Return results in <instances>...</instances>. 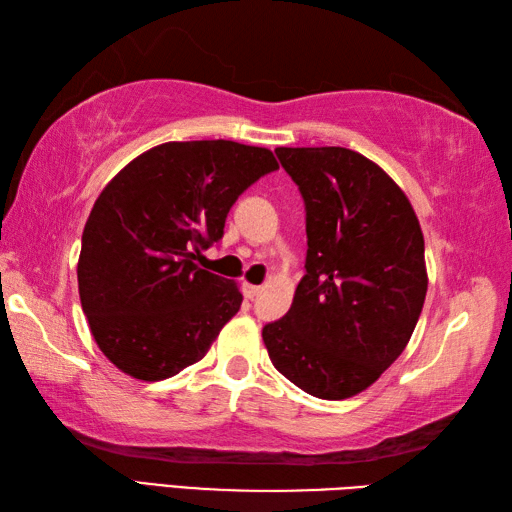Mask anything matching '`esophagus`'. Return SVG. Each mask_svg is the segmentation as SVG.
<instances>
[{"mask_svg": "<svg viewBox=\"0 0 512 512\" xmlns=\"http://www.w3.org/2000/svg\"><path fill=\"white\" fill-rule=\"evenodd\" d=\"M259 290H262V288L253 286V284H246V281L242 284V295H244L246 299H255V297L259 295Z\"/></svg>", "mask_w": 512, "mask_h": 512, "instance_id": "obj_1", "label": "esophagus"}]
</instances>
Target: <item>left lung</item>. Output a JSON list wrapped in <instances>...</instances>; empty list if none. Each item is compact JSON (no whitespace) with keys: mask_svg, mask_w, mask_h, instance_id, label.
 <instances>
[{"mask_svg":"<svg viewBox=\"0 0 512 512\" xmlns=\"http://www.w3.org/2000/svg\"><path fill=\"white\" fill-rule=\"evenodd\" d=\"M306 202L308 255L286 317L262 330L277 372L310 396L372 387L405 350L427 297L416 211L376 162L345 147H277Z\"/></svg>","mask_w":512,"mask_h":512,"instance_id":"obj_1","label":"left lung"}]
</instances>
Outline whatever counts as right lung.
Masks as SVG:
<instances>
[{"label": "right lung", "instance_id": "right-lung-1", "mask_svg": "<svg viewBox=\"0 0 512 512\" xmlns=\"http://www.w3.org/2000/svg\"><path fill=\"white\" fill-rule=\"evenodd\" d=\"M275 169L266 147L189 140L151 147L107 182L85 222L76 275L94 341L123 374L176 376L235 317L237 284L195 257L224 235L239 195Z\"/></svg>", "mask_w": 512, "mask_h": 512}]
</instances>
